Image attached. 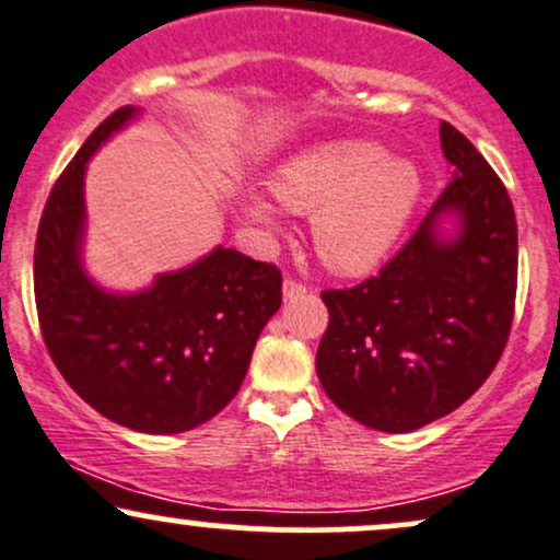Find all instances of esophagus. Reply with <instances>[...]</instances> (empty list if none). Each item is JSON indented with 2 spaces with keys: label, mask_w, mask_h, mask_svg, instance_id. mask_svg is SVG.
Instances as JSON below:
<instances>
[{
  "label": "esophagus",
  "mask_w": 560,
  "mask_h": 560,
  "mask_svg": "<svg viewBox=\"0 0 560 560\" xmlns=\"http://www.w3.org/2000/svg\"><path fill=\"white\" fill-rule=\"evenodd\" d=\"M303 294H308V287H305L303 281H298V279L284 281V300H298V298H303Z\"/></svg>",
  "instance_id": "obj_1"
}]
</instances>
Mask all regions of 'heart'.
Segmentation results:
<instances>
[{
  "label": "heart",
  "instance_id": "heart-1",
  "mask_svg": "<svg viewBox=\"0 0 560 560\" xmlns=\"http://www.w3.org/2000/svg\"><path fill=\"white\" fill-rule=\"evenodd\" d=\"M270 188L284 207L313 214V244L324 266L355 276L372 270L398 242L420 196V172L366 140H337L281 164ZM244 210L268 229L279 223L262 196H249Z\"/></svg>",
  "mask_w": 560,
  "mask_h": 560
}]
</instances>
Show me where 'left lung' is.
<instances>
[{
    "label": "left lung",
    "instance_id": "obj_1",
    "mask_svg": "<svg viewBox=\"0 0 560 560\" xmlns=\"http://www.w3.org/2000/svg\"><path fill=\"white\" fill-rule=\"evenodd\" d=\"M441 149L450 186L377 276L322 292V388L348 417L409 433L446 417L487 383L508 346L518 284V225L508 188L450 121ZM458 218L444 240L438 220Z\"/></svg>",
    "mask_w": 560,
    "mask_h": 560
}]
</instances>
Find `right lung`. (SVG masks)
I'll list each match as a JSON object with an SVG mask.
<instances>
[{"mask_svg":"<svg viewBox=\"0 0 560 560\" xmlns=\"http://www.w3.org/2000/svg\"><path fill=\"white\" fill-rule=\"evenodd\" d=\"M138 108L84 140L42 212L34 298L50 359L92 409L138 433H183L236 396L252 350L281 305V270L218 247L138 294L103 292L82 268L84 167Z\"/></svg>","mask_w":560,"mask_h":560,"instance_id":"1","label":"right lung"}]
</instances>
